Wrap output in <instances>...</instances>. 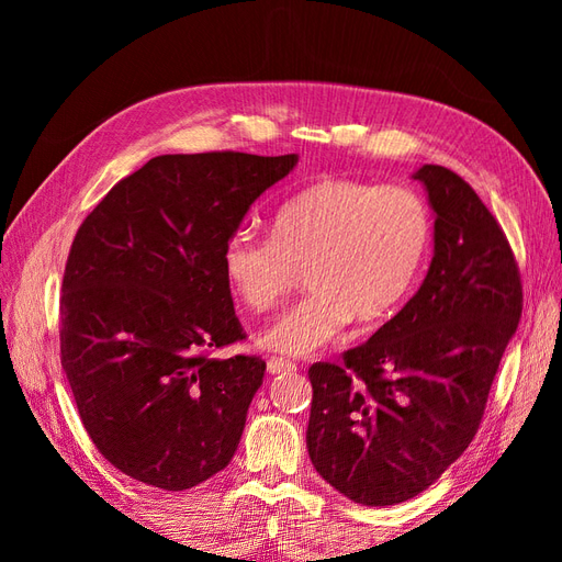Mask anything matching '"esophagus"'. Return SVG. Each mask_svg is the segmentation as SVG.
I'll return each instance as SVG.
<instances>
[{"label": "esophagus", "instance_id": "34e87169", "mask_svg": "<svg viewBox=\"0 0 562 562\" xmlns=\"http://www.w3.org/2000/svg\"><path fill=\"white\" fill-rule=\"evenodd\" d=\"M297 366L293 363V361H288V359H277V356H271V359L267 361V370H269V375H281V372H291V370H295Z\"/></svg>", "mask_w": 562, "mask_h": 562}]
</instances>
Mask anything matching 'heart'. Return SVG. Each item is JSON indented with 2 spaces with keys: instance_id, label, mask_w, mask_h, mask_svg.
<instances>
[{
  "instance_id": "obj_1",
  "label": "heart",
  "mask_w": 562,
  "mask_h": 562,
  "mask_svg": "<svg viewBox=\"0 0 562 562\" xmlns=\"http://www.w3.org/2000/svg\"><path fill=\"white\" fill-rule=\"evenodd\" d=\"M434 223L407 187L318 180L283 201L271 239L234 232L223 246V274L246 310L267 312L304 271L310 295L260 335L265 349L312 356L351 318L372 326L394 314L419 277Z\"/></svg>"
}]
</instances>
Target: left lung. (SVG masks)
I'll list each match as a JSON object with an SVG mask.
<instances>
[{"label":"left lung","instance_id":"1","mask_svg":"<svg viewBox=\"0 0 562 562\" xmlns=\"http://www.w3.org/2000/svg\"><path fill=\"white\" fill-rule=\"evenodd\" d=\"M434 211L419 291L342 363H314L312 464L356 504L391 506L436 483L473 440L522 288L502 227L457 173H413Z\"/></svg>","mask_w":562,"mask_h":562}]
</instances>
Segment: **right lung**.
Instances as JSON below:
<instances>
[{
    "mask_svg": "<svg viewBox=\"0 0 562 562\" xmlns=\"http://www.w3.org/2000/svg\"><path fill=\"white\" fill-rule=\"evenodd\" d=\"M295 166L297 155H161L79 227L63 277L60 361L83 429L131 479L190 490L239 448L267 366L206 353L244 339L223 246Z\"/></svg>",
    "mask_w": 562,
    "mask_h": 562,
    "instance_id": "obj_1",
    "label": "right lung"
}]
</instances>
